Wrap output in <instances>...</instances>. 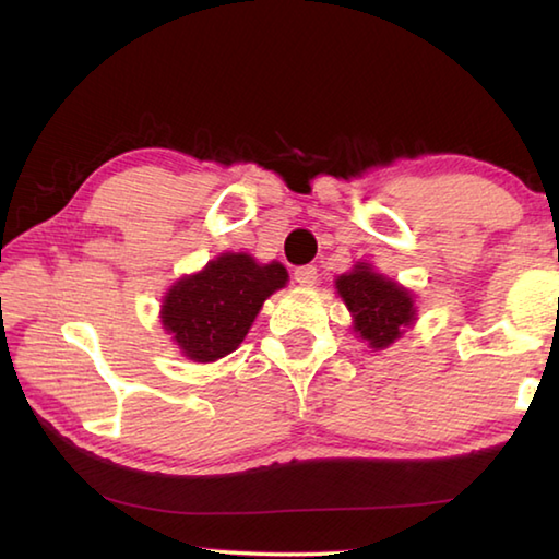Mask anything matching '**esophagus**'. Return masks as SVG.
<instances>
[{"label": "esophagus", "instance_id": "34e87169", "mask_svg": "<svg viewBox=\"0 0 559 559\" xmlns=\"http://www.w3.org/2000/svg\"><path fill=\"white\" fill-rule=\"evenodd\" d=\"M293 278H296L298 286L310 288V286H314V283H318V269H314V266H300V269H296V273H293Z\"/></svg>", "mask_w": 559, "mask_h": 559}]
</instances>
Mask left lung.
Segmentation results:
<instances>
[{
  "label": "left lung",
  "instance_id": "left-lung-1",
  "mask_svg": "<svg viewBox=\"0 0 559 559\" xmlns=\"http://www.w3.org/2000/svg\"><path fill=\"white\" fill-rule=\"evenodd\" d=\"M340 298L354 318V332L371 349L391 347L415 322V300L408 288L381 276L369 263H357L334 281Z\"/></svg>",
  "mask_w": 559,
  "mask_h": 559
}]
</instances>
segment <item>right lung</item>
Wrapping results in <instances>:
<instances>
[{
	"label": "right lung",
	"instance_id": "obj_1",
	"mask_svg": "<svg viewBox=\"0 0 559 559\" xmlns=\"http://www.w3.org/2000/svg\"><path fill=\"white\" fill-rule=\"evenodd\" d=\"M286 281L288 271L278 261L257 263L249 253H219L205 269L170 286L160 322L182 357L217 361L245 342L263 300Z\"/></svg>",
	"mask_w": 559,
	"mask_h": 559
}]
</instances>
